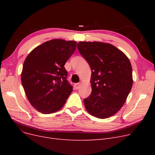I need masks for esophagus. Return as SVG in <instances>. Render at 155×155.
<instances>
[{
	"mask_svg": "<svg viewBox=\"0 0 155 155\" xmlns=\"http://www.w3.org/2000/svg\"><path fill=\"white\" fill-rule=\"evenodd\" d=\"M80 85H81V84L80 83H77V84H75V85H74V87H75V89H78L79 88H80Z\"/></svg>",
	"mask_w": 155,
	"mask_h": 155,
	"instance_id": "esophagus-1",
	"label": "esophagus"
}]
</instances>
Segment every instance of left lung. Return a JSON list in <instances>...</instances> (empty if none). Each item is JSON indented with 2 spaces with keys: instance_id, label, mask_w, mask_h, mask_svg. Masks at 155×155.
I'll return each instance as SVG.
<instances>
[{
  "instance_id": "left-lung-1",
  "label": "left lung",
  "mask_w": 155,
  "mask_h": 155,
  "mask_svg": "<svg viewBox=\"0 0 155 155\" xmlns=\"http://www.w3.org/2000/svg\"><path fill=\"white\" fill-rule=\"evenodd\" d=\"M77 48L92 70V93L84 100L85 107L95 117H110L123 107L131 90V62L123 51L109 43L80 41Z\"/></svg>"
}]
</instances>
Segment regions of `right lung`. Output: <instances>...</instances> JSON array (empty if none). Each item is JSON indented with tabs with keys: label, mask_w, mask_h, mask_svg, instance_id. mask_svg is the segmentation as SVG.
Returning a JSON list of instances; mask_svg holds the SVG:
<instances>
[{
	"label": "right lung",
	"mask_w": 155,
	"mask_h": 155,
	"mask_svg": "<svg viewBox=\"0 0 155 155\" xmlns=\"http://www.w3.org/2000/svg\"><path fill=\"white\" fill-rule=\"evenodd\" d=\"M75 41L54 39L32 50L24 62L21 82L31 105L43 114L59 110L73 87L64 65L74 53Z\"/></svg>",
	"instance_id": "1"
}]
</instances>
